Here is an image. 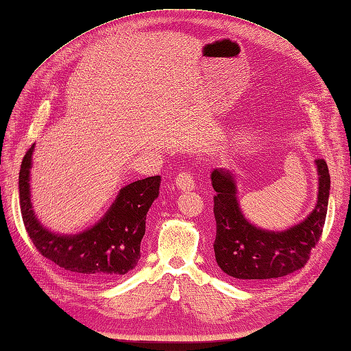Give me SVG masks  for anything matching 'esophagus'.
I'll return each instance as SVG.
<instances>
[{"mask_svg": "<svg viewBox=\"0 0 351 351\" xmlns=\"http://www.w3.org/2000/svg\"><path fill=\"white\" fill-rule=\"evenodd\" d=\"M175 185L178 190L181 191H191L195 190V180H193V176L189 173V171H182V173L178 175L175 178Z\"/></svg>", "mask_w": 351, "mask_h": 351, "instance_id": "esophagus-1", "label": "esophagus"}]
</instances>
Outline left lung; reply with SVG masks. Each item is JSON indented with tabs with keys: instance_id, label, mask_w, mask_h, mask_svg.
Segmentation results:
<instances>
[{
	"instance_id": "left-lung-1",
	"label": "left lung",
	"mask_w": 351,
	"mask_h": 351,
	"mask_svg": "<svg viewBox=\"0 0 351 351\" xmlns=\"http://www.w3.org/2000/svg\"><path fill=\"white\" fill-rule=\"evenodd\" d=\"M318 175L317 204L306 217L283 230L263 229L245 217L238 199L237 176L232 170L214 169L211 184L215 191L214 217L217 234L214 241L215 261L230 278L241 283L282 278L306 264L311 249L322 237L330 175L324 160H315Z\"/></svg>"
}]
</instances>
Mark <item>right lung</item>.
Wrapping results in <instances>:
<instances>
[{"mask_svg":"<svg viewBox=\"0 0 351 351\" xmlns=\"http://www.w3.org/2000/svg\"><path fill=\"white\" fill-rule=\"evenodd\" d=\"M34 145L19 170L22 220L36 249L66 271L90 282H111L136 268L146 214L160 195L161 176H149L119 190L114 202L93 226L78 234H58L36 217L29 189Z\"/></svg>","mask_w":351,"mask_h":351,"instance_id":"1","label":"right lung"}]
</instances>
